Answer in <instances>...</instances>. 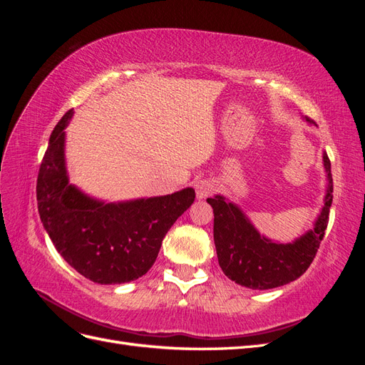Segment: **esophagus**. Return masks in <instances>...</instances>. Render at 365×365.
Here are the masks:
<instances>
[{
    "mask_svg": "<svg viewBox=\"0 0 365 365\" xmlns=\"http://www.w3.org/2000/svg\"><path fill=\"white\" fill-rule=\"evenodd\" d=\"M195 189H196L197 200H205V197H208L215 192V184L208 180H200L196 182Z\"/></svg>",
    "mask_w": 365,
    "mask_h": 365,
    "instance_id": "34e87169",
    "label": "esophagus"
}]
</instances>
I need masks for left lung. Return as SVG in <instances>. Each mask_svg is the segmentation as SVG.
<instances>
[{
  "mask_svg": "<svg viewBox=\"0 0 365 365\" xmlns=\"http://www.w3.org/2000/svg\"><path fill=\"white\" fill-rule=\"evenodd\" d=\"M303 120L317 126L311 118ZM323 164L327 180L324 204L314 227L292 242H277L260 235L244 210L225 196L208 197L207 202L213 207L215 215L213 237L219 267L230 280L250 289H272L297 280L311 267L327 228L334 197V180L326 152Z\"/></svg>",
  "mask_w": 365,
  "mask_h": 365,
  "instance_id": "left-lung-1",
  "label": "left lung"
}]
</instances>
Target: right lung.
I'll use <instances>...</instances> for the list:
<instances>
[{
  "label": "right lung",
  "instance_id": "obj_1",
  "mask_svg": "<svg viewBox=\"0 0 365 365\" xmlns=\"http://www.w3.org/2000/svg\"><path fill=\"white\" fill-rule=\"evenodd\" d=\"M73 109L53 129L36 184L41 222L54 248L83 277L120 284L145 275L164 236L195 201L192 187L172 195L106 202L70 182L65 137Z\"/></svg>",
  "mask_w": 365,
  "mask_h": 365
}]
</instances>
